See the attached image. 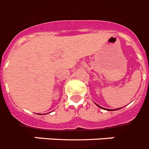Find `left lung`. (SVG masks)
<instances>
[{
  "label": "left lung",
  "mask_w": 149,
  "mask_h": 149,
  "mask_svg": "<svg viewBox=\"0 0 149 149\" xmlns=\"http://www.w3.org/2000/svg\"><path fill=\"white\" fill-rule=\"evenodd\" d=\"M97 106H98V105H97ZM98 107H100V108H102V109H103V107H100V106H98ZM120 109H121V108H120ZM118 109H116V110H118ZM107 110H109V109H107Z\"/></svg>",
  "instance_id": "left-lung-1"
}]
</instances>
